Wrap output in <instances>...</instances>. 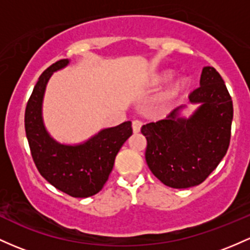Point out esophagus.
Wrapping results in <instances>:
<instances>
[{"mask_svg":"<svg viewBox=\"0 0 250 250\" xmlns=\"http://www.w3.org/2000/svg\"><path fill=\"white\" fill-rule=\"evenodd\" d=\"M142 122H139V120H133L132 122V130H133V133H138L139 131H141V127H142Z\"/></svg>","mask_w":250,"mask_h":250,"instance_id":"1","label":"esophagus"}]
</instances>
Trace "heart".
I'll list each match as a JSON object with an SVG mask.
<instances>
[{"label":"heart","mask_w":250,"mask_h":250,"mask_svg":"<svg viewBox=\"0 0 250 250\" xmlns=\"http://www.w3.org/2000/svg\"><path fill=\"white\" fill-rule=\"evenodd\" d=\"M173 71L170 70L161 72L160 75H157V76L155 77L152 84L160 85L162 84V83L168 82L169 80L173 77ZM189 80L187 79V77H179V79L174 80V81L171 82L162 93L158 94L157 98L155 99V107H156L157 111H166V109H168L171 104H175L180 98H182V96L186 94V92L189 88Z\"/></svg>","instance_id":"1"}]
</instances>
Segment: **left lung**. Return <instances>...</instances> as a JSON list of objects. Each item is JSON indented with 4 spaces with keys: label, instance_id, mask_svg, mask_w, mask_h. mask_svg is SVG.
<instances>
[{
    "label": "left lung",
    "instance_id": "left-lung-1",
    "mask_svg": "<svg viewBox=\"0 0 250 250\" xmlns=\"http://www.w3.org/2000/svg\"><path fill=\"white\" fill-rule=\"evenodd\" d=\"M197 104L189 117L184 106L166 119L142 126L146 138V160L156 178L171 188L201 184L227 154L232 123V100L212 66L201 71L200 87L189 95Z\"/></svg>",
    "mask_w": 250,
    "mask_h": 250
}]
</instances>
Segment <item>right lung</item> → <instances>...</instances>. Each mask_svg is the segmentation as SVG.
Here are the masks:
<instances>
[{"instance_id": "add662e5", "label": "right lung", "mask_w": 250, "mask_h": 250, "mask_svg": "<svg viewBox=\"0 0 250 250\" xmlns=\"http://www.w3.org/2000/svg\"><path fill=\"white\" fill-rule=\"evenodd\" d=\"M61 60L40 75L25 112V130L32 157L39 173L56 188L75 198L92 197L100 192L113 169L118 151L132 135L131 122L99 131L87 141L64 144L46 130L42 101L53 72L69 65Z\"/></svg>"}]
</instances>
